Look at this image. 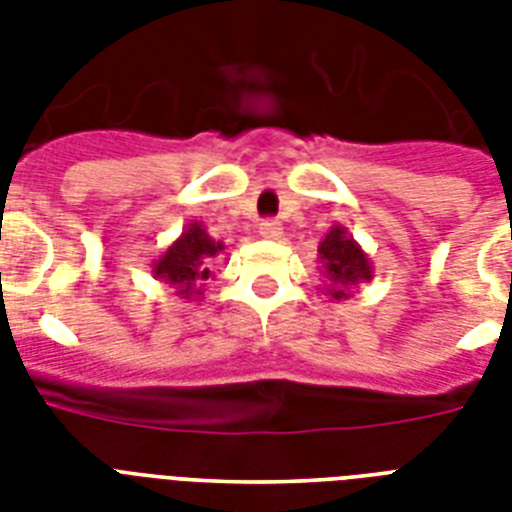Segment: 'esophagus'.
<instances>
[{
	"label": "esophagus",
	"mask_w": 512,
	"mask_h": 512,
	"mask_svg": "<svg viewBox=\"0 0 512 512\" xmlns=\"http://www.w3.org/2000/svg\"><path fill=\"white\" fill-rule=\"evenodd\" d=\"M260 236H263V239H279L281 236L279 220H263V223H260Z\"/></svg>",
	"instance_id": "esophagus-1"
}]
</instances>
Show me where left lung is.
Listing matches in <instances>:
<instances>
[{
  "mask_svg": "<svg viewBox=\"0 0 512 512\" xmlns=\"http://www.w3.org/2000/svg\"><path fill=\"white\" fill-rule=\"evenodd\" d=\"M319 263L324 268V279L329 281L327 295L335 300H345L350 297V289L372 279L369 257L342 225H335L319 244Z\"/></svg>",
  "mask_w": 512,
  "mask_h": 512,
  "instance_id": "obj_1",
  "label": "left lung"
}]
</instances>
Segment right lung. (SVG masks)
<instances>
[{"label":"right lung","instance_id":"right-lung-1","mask_svg":"<svg viewBox=\"0 0 512 512\" xmlns=\"http://www.w3.org/2000/svg\"><path fill=\"white\" fill-rule=\"evenodd\" d=\"M220 249H223V244L212 239L201 228V223H191L183 231V236L156 260L154 276L175 287L180 297L191 300V297L201 295L204 281L212 279L209 263Z\"/></svg>","mask_w":512,"mask_h":512}]
</instances>
